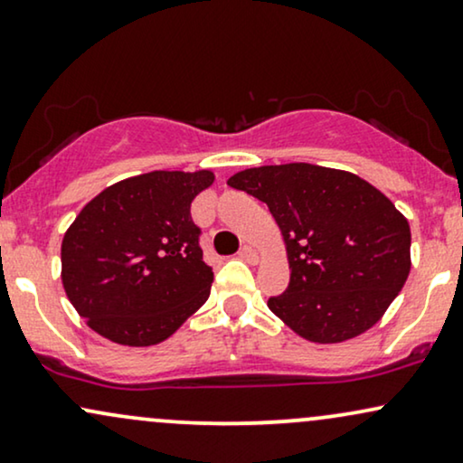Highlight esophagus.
Listing matches in <instances>:
<instances>
[{
    "label": "esophagus",
    "instance_id": "obj_1",
    "mask_svg": "<svg viewBox=\"0 0 463 463\" xmlns=\"http://www.w3.org/2000/svg\"><path fill=\"white\" fill-rule=\"evenodd\" d=\"M238 255H241V260L249 261V264H255V261H258V250H255L253 247H249V244H244Z\"/></svg>",
    "mask_w": 463,
    "mask_h": 463
}]
</instances>
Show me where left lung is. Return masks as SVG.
Returning a JSON list of instances; mask_svg holds the SVG:
<instances>
[{"label":"left lung","instance_id":"8db88e82","mask_svg":"<svg viewBox=\"0 0 463 463\" xmlns=\"http://www.w3.org/2000/svg\"><path fill=\"white\" fill-rule=\"evenodd\" d=\"M264 202L283 233L292 277L268 307L313 344H341L384 316L410 275V225L350 171L266 165L227 180Z\"/></svg>","mask_w":463,"mask_h":463}]
</instances>
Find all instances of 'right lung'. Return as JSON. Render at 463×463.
Returning a JSON list of instances; mask_svg holds the SVG:
<instances>
[{
    "instance_id": "right-lung-1",
    "label": "right lung",
    "mask_w": 463,
    "mask_h": 463,
    "mask_svg": "<svg viewBox=\"0 0 463 463\" xmlns=\"http://www.w3.org/2000/svg\"><path fill=\"white\" fill-rule=\"evenodd\" d=\"M213 171H150L96 195L61 242V283L88 326L122 345L161 344L208 300L213 268L191 203Z\"/></svg>"
}]
</instances>
